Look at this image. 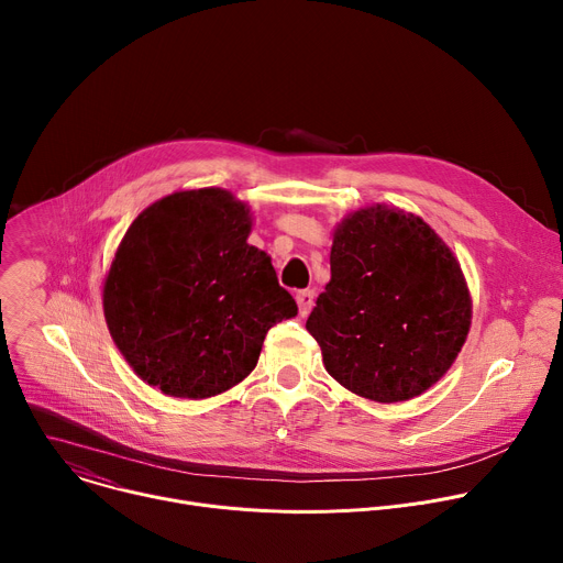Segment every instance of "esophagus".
<instances>
[{
    "instance_id": "obj_1",
    "label": "esophagus",
    "mask_w": 563,
    "mask_h": 563,
    "mask_svg": "<svg viewBox=\"0 0 563 563\" xmlns=\"http://www.w3.org/2000/svg\"><path fill=\"white\" fill-rule=\"evenodd\" d=\"M296 302H298V309L302 316L309 313L311 305H313V289H302L296 294Z\"/></svg>"
}]
</instances>
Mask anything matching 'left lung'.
<instances>
[{"instance_id": "left-lung-1", "label": "left lung", "mask_w": 563, "mask_h": 563, "mask_svg": "<svg viewBox=\"0 0 563 563\" xmlns=\"http://www.w3.org/2000/svg\"><path fill=\"white\" fill-rule=\"evenodd\" d=\"M332 280L307 332L347 389L398 404L434 385L470 330V291L443 240L383 205L347 216L332 245Z\"/></svg>"}]
</instances>
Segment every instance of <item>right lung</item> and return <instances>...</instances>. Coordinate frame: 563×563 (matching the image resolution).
<instances>
[{"instance_id":"right-lung-1","label":"right lung","mask_w":563,"mask_h":563,"mask_svg":"<svg viewBox=\"0 0 563 563\" xmlns=\"http://www.w3.org/2000/svg\"><path fill=\"white\" fill-rule=\"evenodd\" d=\"M250 231L247 205L222 189L172 194L133 220L104 283V316L142 380L178 398L220 394L298 313Z\"/></svg>"}]
</instances>
